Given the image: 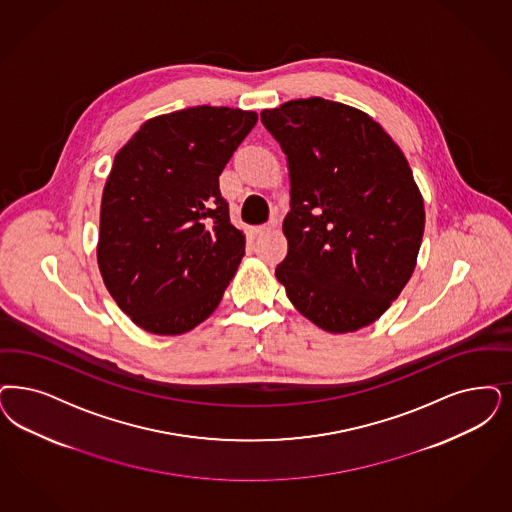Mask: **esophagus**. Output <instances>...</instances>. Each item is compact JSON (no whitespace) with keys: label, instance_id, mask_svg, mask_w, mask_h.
Listing matches in <instances>:
<instances>
[{"label":"esophagus","instance_id":"esophagus-1","mask_svg":"<svg viewBox=\"0 0 512 512\" xmlns=\"http://www.w3.org/2000/svg\"><path fill=\"white\" fill-rule=\"evenodd\" d=\"M278 227V219L276 217H272L268 223L265 225H259V227H255L253 229V234H257V236H261V234H266V232H270V230H274Z\"/></svg>","mask_w":512,"mask_h":512}]
</instances>
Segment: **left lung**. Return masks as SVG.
Wrapping results in <instances>:
<instances>
[{"mask_svg":"<svg viewBox=\"0 0 512 512\" xmlns=\"http://www.w3.org/2000/svg\"><path fill=\"white\" fill-rule=\"evenodd\" d=\"M261 121L291 179L278 282L323 331L371 325L403 291L422 246L425 210L408 160L372 117L340 102L291 100Z\"/></svg>","mask_w":512,"mask_h":512,"instance_id":"1","label":"left lung"}]
</instances>
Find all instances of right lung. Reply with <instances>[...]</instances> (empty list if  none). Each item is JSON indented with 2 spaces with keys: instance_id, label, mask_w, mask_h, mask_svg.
Here are the masks:
<instances>
[{
  "instance_id": "add662e5",
  "label": "right lung",
  "mask_w": 512,
  "mask_h": 512,
  "mask_svg": "<svg viewBox=\"0 0 512 512\" xmlns=\"http://www.w3.org/2000/svg\"><path fill=\"white\" fill-rule=\"evenodd\" d=\"M255 111L196 106L140 126L115 155L100 208L98 266L109 295L147 333L210 318L246 253L219 176Z\"/></svg>"
}]
</instances>
